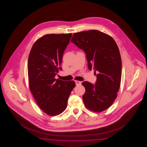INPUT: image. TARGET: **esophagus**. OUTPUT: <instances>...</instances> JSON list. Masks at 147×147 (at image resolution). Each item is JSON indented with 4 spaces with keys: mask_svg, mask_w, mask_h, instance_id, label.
Segmentation results:
<instances>
[{
    "mask_svg": "<svg viewBox=\"0 0 147 147\" xmlns=\"http://www.w3.org/2000/svg\"><path fill=\"white\" fill-rule=\"evenodd\" d=\"M75 82H76V85H79L82 84V82L80 81H78V80H75Z\"/></svg>",
    "mask_w": 147,
    "mask_h": 147,
    "instance_id": "1",
    "label": "esophagus"
}]
</instances>
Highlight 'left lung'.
<instances>
[{
    "mask_svg": "<svg viewBox=\"0 0 147 147\" xmlns=\"http://www.w3.org/2000/svg\"><path fill=\"white\" fill-rule=\"evenodd\" d=\"M71 42L84 51L88 68L97 77L95 84L82 83L84 105L94 112L104 111L117 98L120 86L122 61L118 46L111 36L95 30L74 34Z\"/></svg>",
    "mask_w": 147,
    "mask_h": 147,
    "instance_id": "obj_1",
    "label": "left lung"
}]
</instances>
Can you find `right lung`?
<instances>
[{"mask_svg": "<svg viewBox=\"0 0 147 147\" xmlns=\"http://www.w3.org/2000/svg\"><path fill=\"white\" fill-rule=\"evenodd\" d=\"M71 34H48L34 44L28 59L30 90L43 111L50 116L63 112L71 91L76 86L72 81L55 79L63 53L70 42Z\"/></svg>", "mask_w": 147, "mask_h": 147, "instance_id": "1", "label": "right lung"}]
</instances>
